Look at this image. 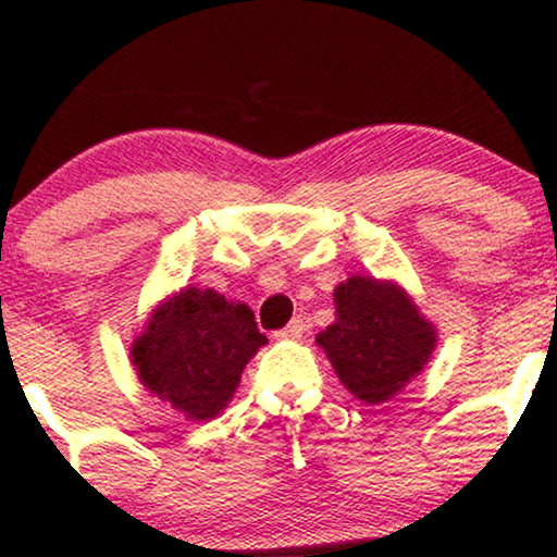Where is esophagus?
<instances>
[{
	"label": "esophagus",
	"mask_w": 557,
	"mask_h": 557,
	"mask_svg": "<svg viewBox=\"0 0 557 557\" xmlns=\"http://www.w3.org/2000/svg\"><path fill=\"white\" fill-rule=\"evenodd\" d=\"M301 334H304V322L299 317H296L284 326V330L276 332V337L278 339H301Z\"/></svg>",
	"instance_id": "34e87169"
}]
</instances>
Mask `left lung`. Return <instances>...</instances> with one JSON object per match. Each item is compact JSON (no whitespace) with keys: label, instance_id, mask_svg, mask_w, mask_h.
I'll return each instance as SVG.
<instances>
[{"label":"left lung","instance_id":"obj_1","mask_svg":"<svg viewBox=\"0 0 557 557\" xmlns=\"http://www.w3.org/2000/svg\"><path fill=\"white\" fill-rule=\"evenodd\" d=\"M334 307L337 319L317 345L355 398L375 406L421 375L436 330L398 284L352 276L334 288Z\"/></svg>","mask_w":557,"mask_h":557}]
</instances>
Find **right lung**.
Here are the masks:
<instances>
[{
	"instance_id": "1",
	"label": "right lung",
	"mask_w": 557,
	"mask_h": 557,
	"mask_svg": "<svg viewBox=\"0 0 557 557\" xmlns=\"http://www.w3.org/2000/svg\"><path fill=\"white\" fill-rule=\"evenodd\" d=\"M265 342L246 304L187 286L154 309L134 339L132 362L149 393L189 421H210L233 398L243 368Z\"/></svg>"
}]
</instances>
